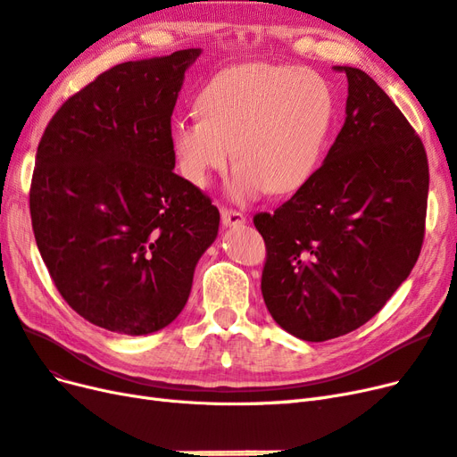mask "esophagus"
<instances>
[{
    "mask_svg": "<svg viewBox=\"0 0 457 457\" xmlns=\"http://www.w3.org/2000/svg\"><path fill=\"white\" fill-rule=\"evenodd\" d=\"M222 214V224L226 228H235V226H243L245 224V214L239 211H233V209H222L220 211Z\"/></svg>",
    "mask_w": 457,
    "mask_h": 457,
    "instance_id": "1",
    "label": "esophagus"
}]
</instances>
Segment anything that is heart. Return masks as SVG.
I'll return each mask as SVG.
<instances>
[{
	"label": "heart",
	"mask_w": 457,
	"mask_h": 457,
	"mask_svg": "<svg viewBox=\"0 0 457 457\" xmlns=\"http://www.w3.org/2000/svg\"><path fill=\"white\" fill-rule=\"evenodd\" d=\"M201 113L172 125L184 179L204 187L231 157L229 194L292 195L317 172L334 121V93L320 73L266 62L220 70L197 96Z\"/></svg>",
	"instance_id": "b5f03b06"
}]
</instances>
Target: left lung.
I'll use <instances>...</instances> for the list:
<instances>
[{"mask_svg":"<svg viewBox=\"0 0 457 457\" xmlns=\"http://www.w3.org/2000/svg\"><path fill=\"white\" fill-rule=\"evenodd\" d=\"M347 76L345 123L322 165L254 226L266 241L262 296L275 322L325 342L370 320L416 266L429 165L416 130L359 68Z\"/></svg>","mask_w":457,"mask_h":457,"instance_id":"8db88e82","label":"left lung"}]
</instances>
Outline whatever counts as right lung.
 Masks as SVG:
<instances>
[{
  "mask_svg": "<svg viewBox=\"0 0 457 457\" xmlns=\"http://www.w3.org/2000/svg\"><path fill=\"white\" fill-rule=\"evenodd\" d=\"M201 49L117 64L70 96L37 145L39 254L93 325L152 334L180 315L220 212L176 174L170 115Z\"/></svg>",
  "mask_w": 457,
  "mask_h": 457,
  "instance_id": "right-lung-1",
  "label": "right lung"
}]
</instances>
